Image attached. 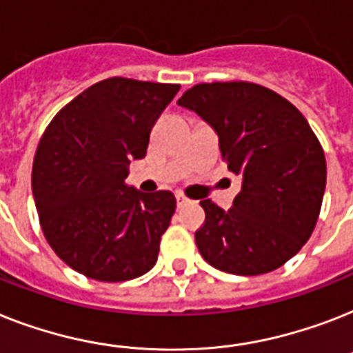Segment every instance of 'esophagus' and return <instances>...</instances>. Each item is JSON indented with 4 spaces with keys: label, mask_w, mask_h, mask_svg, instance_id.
<instances>
[{
    "label": "esophagus",
    "mask_w": 353,
    "mask_h": 353,
    "mask_svg": "<svg viewBox=\"0 0 353 353\" xmlns=\"http://www.w3.org/2000/svg\"><path fill=\"white\" fill-rule=\"evenodd\" d=\"M176 201H177V206H185V205H188V203H190V199H188L185 194H181V192H177Z\"/></svg>",
    "instance_id": "1"
}]
</instances>
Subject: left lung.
I'll list each match as a JSON object with an SVG mask.
<instances>
[{"label": "left lung", "instance_id": "8db88e82", "mask_svg": "<svg viewBox=\"0 0 353 353\" xmlns=\"http://www.w3.org/2000/svg\"><path fill=\"white\" fill-rule=\"evenodd\" d=\"M177 105L210 123L223 161L241 177L228 212L201 201L206 217L196 245L203 259L236 276L283 266L310 239L325 196V152L306 117L250 81L199 83Z\"/></svg>", "mask_w": 353, "mask_h": 353}]
</instances>
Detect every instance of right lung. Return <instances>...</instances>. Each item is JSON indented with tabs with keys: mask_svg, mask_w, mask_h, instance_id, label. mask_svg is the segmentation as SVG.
<instances>
[{
	"mask_svg": "<svg viewBox=\"0 0 353 353\" xmlns=\"http://www.w3.org/2000/svg\"><path fill=\"white\" fill-rule=\"evenodd\" d=\"M179 88L108 77L67 103L43 132L32 165L34 201L43 236L72 270L121 283L156 265L176 197L168 190L143 194L125 179Z\"/></svg>",
	"mask_w": 353,
	"mask_h": 353,
	"instance_id": "right-lung-1",
	"label": "right lung"
}]
</instances>
